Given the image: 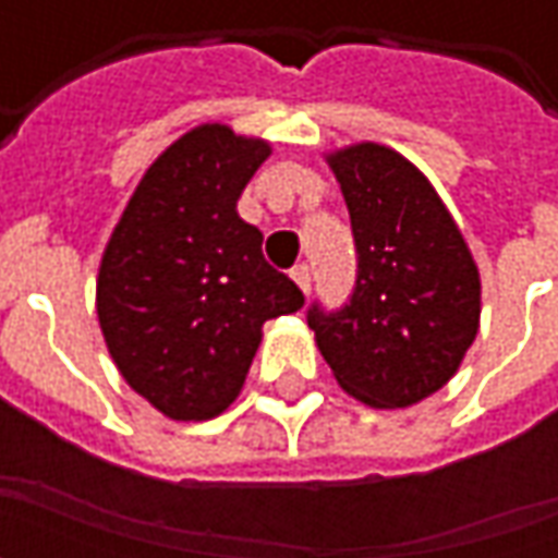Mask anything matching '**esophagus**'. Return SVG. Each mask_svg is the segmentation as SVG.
<instances>
[{
	"label": "esophagus",
	"mask_w": 558,
	"mask_h": 558,
	"mask_svg": "<svg viewBox=\"0 0 558 558\" xmlns=\"http://www.w3.org/2000/svg\"><path fill=\"white\" fill-rule=\"evenodd\" d=\"M292 280L299 283V290H302L304 295L311 292V268H307V266H295V268H292Z\"/></svg>",
	"instance_id": "1"
}]
</instances>
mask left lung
<instances>
[{
	"mask_svg": "<svg viewBox=\"0 0 558 558\" xmlns=\"http://www.w3.org/2000/svg\"><path fill=\"white\" fill-rule=\"evenodd\" d=\"M350 208L359 278L347 307L307 311L338 386L407 410L457 374L478 335L481 278L463 232L400 151L355 143L326 155Z\"/></svg>",
	"mask_w": 558,
	"mask_h": 558,
	"instance_id": "8db88e82",
	"label": "left lung"
}]
</instances>
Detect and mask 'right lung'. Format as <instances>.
<instances>
[{
  "instance_id": "1",
  "label": "right lung",
  "mask_w": 558,
  "mask_h": 558,
  "mask_svg": "<svg viewBox=\"0 0 558 558\" xmlns=\"http://www.w3.org/2000/svg\"><path fill=\"white\" fill-rule=\"evenodd\" d=\"M271 146L208 122L160 151L128 199L98 268V323L140 398L172 421H208L239 398L263 323L302 290L263 256L235 211Z\"/></svg>"
}]
</instances>
